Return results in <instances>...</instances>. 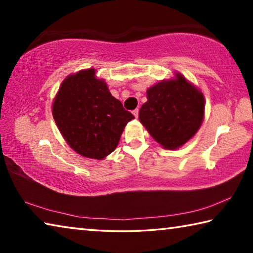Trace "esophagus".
I'll return each mask as SVG.
<instances>
[{"label":"esophagus","mask_w":253,"mask_h":253,"mask_svg":"<svg viewBox=\"0 0 253 253\" xmlns=\"http://www.w3.org/2000/svg\"><path fill=\"white\" fill-rule=\"evenodd\" d=\"M138 113H139V110H138V108H136V109H134L132 110V114H134V116L137 118L138 117Z\"/></svg>","instance_id":"esophagus-1"}]
</instances>
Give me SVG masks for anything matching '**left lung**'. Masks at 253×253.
Returning a JSON list of instances; mask_svg holds the SVG:
<instances>
[{"label": "left lung", "instance_id": "8db88e82", "mask_svg": "<svg viewBox=\"0 0 253 253\" xmlns=\"http://www.w3.org/2000/svg\"><path fill=\"white\" fill-rule=\"evenodd\" d=\"M138 118L157 143L166 149H176L202 125L204 96L177 72L175 79L160 81L148 89Z\"/></svg>", "mask_w": 253, "mask_h": 253}]
</instances>
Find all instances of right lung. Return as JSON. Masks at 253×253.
Instances as JSON below:
<instances>
[{
  "label": "right lung",
  "mask_w": 253,
  "mask_h": 253,
  "mask_svg": "<svg viewBox=\"0 0 253 253\" xmlns=\"http://www.w3.org/2000/svg\"><path fill=\"white\" fill-rule=\"evenodd\" d=\"M95 75V69H85L68 76L53 100L52 115L75 152L102 160L115 151L124 128L135 117Z\"/></svg>",
  "instance_id": "obj_1"
}]
</instances>
